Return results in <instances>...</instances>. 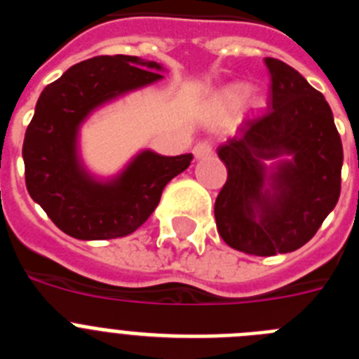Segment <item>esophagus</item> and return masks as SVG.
<instances>
[{"label":"esophagus","instance_id":"34e87169","mask_svg":"<svg viewBox=\"0 0 359 359\" xmlns=\"http://www.w3.org/2000/svg\"><path fill=\"white\" fill-rule=\"evenodd\" d=\"M192 152H194L196 160H203V158H208L212 154V145L208 142H199L194 145Z\"/></svg>","mask_w":359,"mask_h":359}]
</instances>
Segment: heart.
<instances>
[{
	"mask_svg": "<svg viewBox=\"0 0 359 359\" xmlns=\"http://www.w3.org/2000/svg\"><path fill=\"white\" fill-rule=\"evenodd\" d=\"M246 97H248V86L246 84H231L228 88H224L215 97L214 106H212L214 118L219 123H226L236 118V115L239 113L241 106L244 104ZM253 106H259V100H253Z\"/></svg>",
	"mask_w": 359,
	"mask_h": 359,
	"instance_id": "obj_1",
	"label": "heart"
}]
</instances>
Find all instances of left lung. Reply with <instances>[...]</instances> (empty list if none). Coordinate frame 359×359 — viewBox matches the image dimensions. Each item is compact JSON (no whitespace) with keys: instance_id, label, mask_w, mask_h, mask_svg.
<instances>
[{"instance_id":"left-lung-1","label":"left lung","mask_w":359,"mask_h":359,"mask_svg":"<svg viewBox=\"0 0 359 359\" xmlns=\"http://www.w3.org/2000/svg\"><path fill=\"white\" fill-rule=\"evenodd\" d=\"M269 104L217 149L228 177L215 199L219 236L233 250L294 252L336 207L344 147L327 100L286 62L266 57Z\"/></svg>"}]
</instances>
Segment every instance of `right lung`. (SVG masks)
<instances>
[{"label": "right lung", "mask_w": 359, "mask_h": 359, "mask_svg": "<svg viewBox=\"0 0 359 359\" xmlns=\"http://www.w3.org/2000/svg\"><path fill=\"white\" fill-rule=\"evenodd\" d=\"M161 69L135 55H98L72 66L41 93L25 133V182L30 198L68 236H129L158 207L165 185L192 161V154L142 151L118 176L98 182L79 158L82 122L102 104L160 81Z\"/></svg>", "instance_id": "1"}]
</instances>
